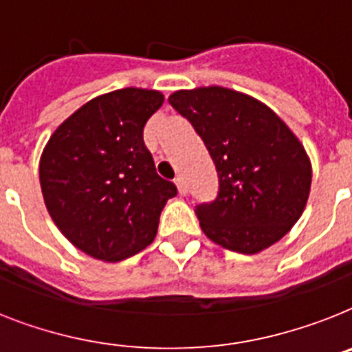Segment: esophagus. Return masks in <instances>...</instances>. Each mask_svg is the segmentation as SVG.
I'll return each mask as SVG.
<instances>
[{
    "instance_id": "1",
    "label": "esophagus",
    "mask_w": 352,
    "mask_h": 352,
    "mask_svg": "<svg viewBox=\"0 0 352 352\" xmlns=\"http://www.w3.org/2000/svg\"><path fill=\"white\" fill-rule=\"evenodd\" d=\"M175 186H177V191H179V195H182V197H184V195L188 193V186H186V181L182 179V177H177Z\"/></svg>"
}]
</instances>
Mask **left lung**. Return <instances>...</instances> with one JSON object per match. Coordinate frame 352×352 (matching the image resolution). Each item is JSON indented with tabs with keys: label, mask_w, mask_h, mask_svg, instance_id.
<instances>
[{
	"label": "left lung",
	"mask_w": 352,
	"mask_h": 352,
	"mask_svg": "<svg viewBox=\"0 0 352 352\" xmlns=\"http://www.w3.org/2000/svg\"><path fill=\"white\" fill-rule=\"evenodd\" d=\"M168 102L193 125L217 166V200L195 209L204 234L240 254L277 243L311 190V161L299 138L268 105L221 85L175 91Z\"/></svg>",
	"instance_id": "left-lung-1"
}]
</instances>
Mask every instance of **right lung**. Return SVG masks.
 Here are the masks:
<instances>
[{
	"instance_id": "obj_1",
	"label": "right lung",
	"mask_w": 352,
	"mask_h": 352,
	"mask_svg": "<svg viewBox=\"0 0 352 352\" xmlns=\"http://www.w3.org/2000/svg\"><path fill=\"white\" fill-rule=\"evenodd\" d=\"M164 102L155 89L100 94L55 129L43 150L39 181L50 217L76 249L118 263L146 249L177 195L155 173L143 126Z\"/></svg>"
}]
</instances>
